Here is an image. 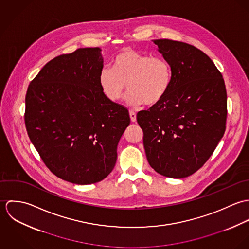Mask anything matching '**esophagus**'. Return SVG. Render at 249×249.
Listing matches in <instances>:
<instances>
[{"label": "esophagus", "instance_id": "obj_1", "mask_svg": "<svg viewBox=\"0 0 249 249\" xmlns=\"http://www.w3.org/2000/svg\"><path fill=\"white\" fill-rule=\"evenodd\" d=\"M129 116H130V120L131 122H136V113L134 111H129Z\"/></svg>", "mask_w": 249, "mask_h": 249}]
</instances>
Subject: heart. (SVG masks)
Listing matches in <instances>:
<instances>
[{"instance_id": "heart-1", "label": "heart", "mask_w": 249, "mask_h": 249, "mask_svg": "<svg viewBox=\"0 0 249 249\" xmlns=\"http://www.w3.org/2000/svg\"><path fill=\"white\" fill-rule=\"evenodd\" d=\"M98 80L103 94L113 103L121 102L129 89L128 104L153 107L168 95L173 71L164 57L125 48L113 58V68L101 70Z\"/></svg>"}]
</instances>
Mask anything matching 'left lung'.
Here are the masks:
<instances>
[{
	"mask_svg": "<svg viewBox=\"0 0 249 249\" xmlns=\"http://www.w3.org/2000/svg\"><path fill=\"white\" fill-rule=\"evenodd\" d=\"M153 42L170 63L172 87L158 105L137 114L150 167L171 178L197 172L213 154L226 128L227 95L221 72L193 45Z\"/></svg>",
	"mask_w": 249,
	"mask_h": 249,
	"instance_id": "1",
	"label": "left lung"
}]
</instances>
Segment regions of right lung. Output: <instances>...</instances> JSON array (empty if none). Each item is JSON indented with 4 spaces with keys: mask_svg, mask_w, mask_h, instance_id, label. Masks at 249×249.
I'll use <instances>...</instances> for the list:
<instances>
[{
    "mask_svg": "<svg viewBox=\"0 0 249 249\" xmlns=\"http://www.w3.org/2000/svg\"><path fill=\"white\" fill-rule=\"evenodd\" d=\"M100 48H80L49 61L26 94L28 135L46 167L78 185L102 181L117 161L130 124L128 110L109 101L99 85Z\"/></svg>",
    "mask_w": 249,
    "mask_h": 249,
    "instance_id": "obj_1",
    "label": "right lung"
}]
</instances>
